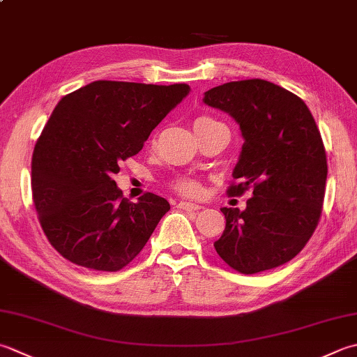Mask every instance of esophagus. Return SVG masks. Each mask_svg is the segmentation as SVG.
<instances>
[{"mask_svg": "<svg viewBox=\"0 0 357 357\" xmlns=\"http://www.w3.org/2000/svg\"><path fill=\"white\" fill-rule=\"evenodd\" d=\"M178 207L185 208V211H199V208H201L199 204H195V202H190V201H179Z\"/></svg>", "mask_w": 357, "mask_h": 357, "instance_id": "obj_1", "label": "esophagus"}]
</instances>
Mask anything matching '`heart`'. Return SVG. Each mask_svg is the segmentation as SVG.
<instances>
[{
  "label": "heart",
  "instance_id": "obj_1",
  "mask_svg": "<svg viewBox=\"0 0 357 357\" xmlns=\"http://www.w3.org/2000/svg\"><path fill=\"white\" fill-rule=\"evenodd\" d=\"M208 117H199L198 121H206ZM173 188L187 197H198L202 192V185L198 179L190 176H181L173 181Z\"/></svg>",
  "mask_w": 357,
  "mask_h": 357
}]
</instances>
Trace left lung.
I'll list each match as a JSON object with an SVG mask.
<instances>
[{
	"label": "left lung",
	"instance_id": "left-lung-1",
	"mask_svg": "<svg viewBox=\"0 0 357 357\" xmlns=\"http://www.w3.org/2000/svg\"><path fill=\"white\" fill-rule=\"evenodd\" d=\"M240 125L243 146L229 195L252 188L246 208L222 207L226 227L213 243L241 274H257L292 260L305 248L322 213L325 146L302 99L254 79L215 86L202 97Z\"/></svg>",
	"mask_w": 357,
	"mask_h": 357
}]
</instances>
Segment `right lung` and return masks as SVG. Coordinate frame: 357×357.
Wrapping results in <instances>:
<instances>
[{
  "label": "right lung",
  "instance_id": "1",
  "mask_svg": "<svg viewBox=\"0 0 357 357\" xmlns=\"http://www.w3.org/2000/svg\"><path fill=\"white\" fill-rule=\"evenodd\" d=\"M188 93L185 83L97 80L57 103L35 144L32 197L49 243L66 260L114 272L144 249L169 201L145 193L131 202L113 176Z\"/></svg>",
  "mask_w": 357,
  "mask_h": 357
}]
</instances>
